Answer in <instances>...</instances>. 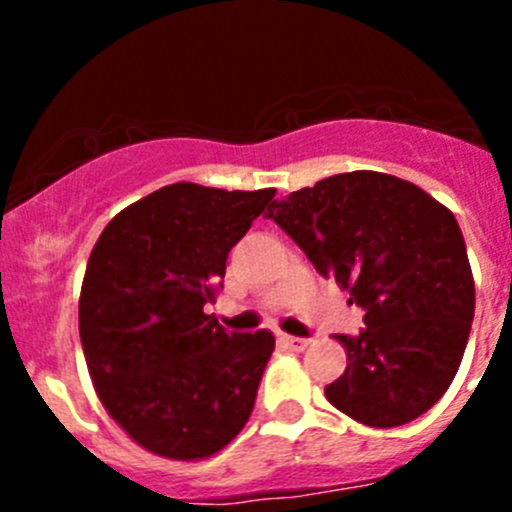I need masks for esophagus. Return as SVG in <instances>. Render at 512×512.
Segmentation results:
<instances>
[{
  "instance_id": "34e87169",
  "label": "esophagus",
  "mask_w": 512,
  "mask_h": 512,
  "mask_svg": "<svg viewBox=\"0 0 512 512\" xmlns=\"http://www.w3.org/2000/svg\"><path fill=\"white\" fill-rule=\"evenodd\" d=\"M280 342L285 344L287 349H292V352H304V349L309 347V339H302V337H289V334H282Z\"/></svg>"
}]
</instances>
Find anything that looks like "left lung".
<instances>
[{
  "label": "left lung",
  "instance_id": "obj_1",
  "mask_svg": "<svg viewBox=\"0 0 512 512\" xmlns=\"http://www.w3.org/2000/svg\"><path fill=\"white\" fill-rule=\"evenodd\" d=\"M267 218L366 312L359 337H337L347 371L324 389L329 404L374 428L426 414L461 366L476 312L451 210L409 180L354 170L275 200Z\"/></svg>",
  "mask_w": 512,
  "mask_h": 512
}]
</instances>
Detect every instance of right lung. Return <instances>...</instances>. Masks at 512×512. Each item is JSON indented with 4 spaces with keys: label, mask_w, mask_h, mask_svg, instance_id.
<instances>
[{
    "label": "right lung",
    "mask_w": 512,
    "mask_h": 512,
    "mask_svg": "<svg viewBox=\"0 0 512 512\" xmlns=\"http://www.w3.org/2000/svg\"><path fill=\"white\" fill-rule=\"evenodd\" d=\"M272 198L275 188L165 185L121 210L91 250L79 299L89 374L108 416L156 456H213L252 414L275 337L225 332L203 307Z\"/></svg>",
    "instance_id": "1"
}]
</instances>
